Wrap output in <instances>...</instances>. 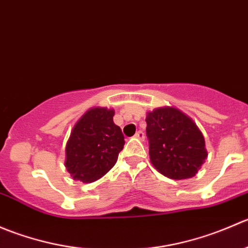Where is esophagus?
I'll use <instances>...</instances> for the list:
<instances>
[{
	"instance_id": "34e87169",
	"label": "esophagus",
	"mask_w": 248,
	"mask_h": 248,
	"mask_svg": "<svg viewBox=\"0 0 248 248\" xmlns=\"http://www.w3.org/2000/svg\"><path fill=\"white\" fill-rule=\"evenodd\" d=\"M134 137H136V138L139 139V140H144L145 139V134H144V132H142V131L137 132L136 136H134Z\"/></svg>"
}]
</instances>
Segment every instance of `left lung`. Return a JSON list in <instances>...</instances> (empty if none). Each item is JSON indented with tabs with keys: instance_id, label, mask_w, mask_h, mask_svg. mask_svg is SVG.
I'll return each instance as SVG.
<instances>
[{
	"instance_id": "8db88e82",
	"label": "left lung",
	"mask_w": 248,
	"mask_h": 248,
	"mask_svg": "<svg viewBox=\"0 0 248 248\" xmlns=\"http://www.w3.org/2000/svg\"><path fill=\"white\" fill-rule=\"evenodd\" d=\"M145 121L152 166L172 180L193 177L207 157L193 120L174 107H162L147 112Z\"/></svg>"
}]
</instances>
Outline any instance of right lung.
<instances>
[{"label": "right lung", "mask_w": 248, "mask_h": 248, "mask_svg": "<svg viewBox=\"0 0 248 248\" xmlns=\"http://www.w3.org/2000/svg\"><path fill=\"white\" fill-rule=\"evenodd\" d=\"M114 109L93 107L74 124L66 145L67 171L74 180L90 184L115 166L124 149L121 128L114 124Z\"/></svg>", "instance_id": "1"}]
</instances>
